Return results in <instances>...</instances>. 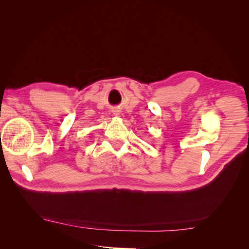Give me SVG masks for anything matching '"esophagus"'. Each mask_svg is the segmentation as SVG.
Segmentation results:
<instances>
[{
    "mask_svg": "<svg viewBox=\"0 0 249 249\" xmlns=\"http://www.w3.org/2000/svg\"><path fill=\"white\" fill-rule=\"evenodd\" d=\"M113 114H114L115 116H118L119 115V111L118 110H114V111H113Z\"/></svg>",
    "mask_w": 249,
    "mask_h": 249,
    "instance_id": "34e87169",
    "label": "esophagus"
}]
</instances>
